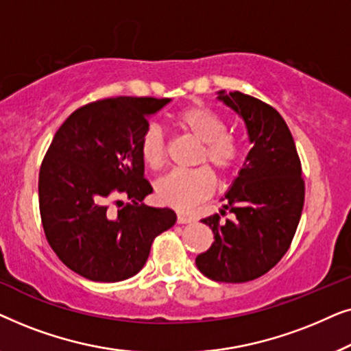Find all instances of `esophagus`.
Listing matches in <instances>:
<instances>
[{"label": "esophagus", "mask_w": 351, "mask_h": 351, "mask_svg": "<svg viewBox=\"0 0 351 351\" xmlns=\"http://www.w3.org/2000/svg\"><path fill=\"white\" fill-rule=\"evenodd\" d=\"M177 222H179V223H191V222H193V217H190V215H186V214H177Z\"/></svg>", "instance_id": "obj_1"}]
</instances>
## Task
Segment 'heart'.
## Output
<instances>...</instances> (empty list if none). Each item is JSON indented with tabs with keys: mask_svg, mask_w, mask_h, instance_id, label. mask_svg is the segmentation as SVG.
I'll return each instance as SVG.
<instances>
[{
	"mask_svg": "<svg viewBox=\"0 0 351 351\" xmlns=\"http://www.w3.org/2000/svg\"><path fill=\"white\" fill-rule=\"evenodd\" d=\"M176 124L182 131L203 142L198 162H210L219 172H228L239 156V147L233 137L227 136L223 119L206 107H189L177 113ZM141 156L153 171L161 169L166 162V142L161 129L150 124L141 137ZM215 179L209 167L174 169L156 184V195L161 203L185 210L213 193Z\"/></svg>",
	"mask_w": 351,
	"mask_h": 351,
	"instance_id": "b5f03b06",
	"label": "heart"
}]
</instances>
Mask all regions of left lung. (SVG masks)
<instances>
[{
  "label": "left lung",
  "mask_w": 351,
  "mask_h": 351,
  "mask_svg": "<svg viewBox=\"0 0 351 351\" xmlns=\"http://www.w3.org/2000/svg\"><path fill=\"white\" fill-rule=\"evenodd\" d=\"M217 99L243 118L252 148L225 193L223 209L234 217L223 222L214 214L201 220L213 230L214 243L195 262L209 280L246 282L270 271L287 252L305 185L294 138L275 108L238 90H219Z\"/></svg>",
  "instance_id": "left-lung-1"
}]
</instances>
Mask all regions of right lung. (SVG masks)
Wrapping results in <instances>:
<instances>
[{"mask_svg":"<svg viewBox=\"0 0 351 351\" xmlns=\"http://www.w3.org/2000/svg\"><path fill=\"white\" fill-rule=\"evenodd\" d=\"M171 99L110 97L75 110L52 138L40 169V213L47 243L90 281L128 280L145 265L153 239L176 223L169 208L142 201L141 137L148 117ZM121 197L130 203L122 206ZM110 200L122 206L108 211Z\"/></svg>","mask_w":351,"mask_h":351,"instance_id":"obj_1","label":"right lung"}]
</instances>
